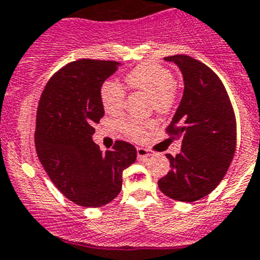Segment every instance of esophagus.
I'll list each match as a JSON object with an SVG mask.
<instances>
[{
	"mask_svg": "<svg viewBox=\"0 0 260 260\" xmlns=\"http://www.w3.org/2000/svg\"><path fill=\"white\" fill-rule=\"evenodd\" d=\"M136 153H138V158H148V156L153 155V151L149 150L145 148H138L136 149Z\"/></svg>",
	"mask_w": 260,
	"mask_h": 260,
	"instance_id": "esophagus-1",
	"label": "esophagus"
}]
</instances>
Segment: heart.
I'll return each mask as SVG.
<instances>
[{"mask_svg": "<svg viewBox=\"0 0 260 260\" xmlns=\"http://www.w3.org/2000/svg\"><path fill=\"white\" fill-rule=\"evenodd\" d=\"M127 86L135 91L144 92L150 96V107L155 111L168 112L176 101L174 76L168 68L156 63H145L136 67L125 77ZM100 99L105 111L110 115L121 112L125 102V89L119 82L107 79L100 89ZM154 126L149 120L127 119L119 122V127L125 135L133 139H141L145 131Z\"/></svg>", "mask_w": 260, "mask_h": 260, "instance_id": "heart-1", "label": "heart"}]
</instances>
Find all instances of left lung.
I'll list each match as a JSON object with an SVG mask.
<instances>
[{
    "instance_id": "obj_1",
    "label": "left lung",
    "mask_w": 260,
    "mask_h": 260,
    "mask_svg": "<svg viewBox=\"0 0 260 260\" xmlns=\"http://www.w3.org/2000/svg\"><path fill=\"white\" fill-rule=\"evenodd\" d=\"M176 64L184 83L181 104L167 133L182 138L181 151L167 154L171 171L158 181L166 196L193 202L222 181L236 148V121L222 82L215 72L188 55L166 56Z\"/></svg>"
}]
</instances>
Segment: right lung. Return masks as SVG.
<instances>
[{"mask_svg": "<svg viewBox=\"0 0 260 260\" xmlns=\"http://www.w3.org/2000/svg\"><path fill=\"white\" fill-rule=\"evenodd\" d=\"M119 61L79 59L56 72L44 88L37 112L35 148L56 188L83 207L111 202L122 187V172L135 163L136 149L117 140L102 153L92 140L104 117L102 83Z\"/></svg>", "mask_w": 260, "mask_h": 260, "instance_id": "right-lung-1", "label": "right lung"}]
</instances>
